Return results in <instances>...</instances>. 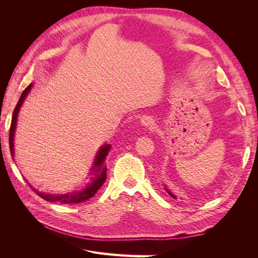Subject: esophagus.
<instances>
[{
    "instance_id": "esophagus-1",
    "label": "esophagus",
    "mask_w": 258,
    "mask_h": 258,
    "mask_svg": "<svg viewBox=\"0 0 258 258\" xmlns=\"http://www.w3.org/2000/svg\"><path fill=\"white\" fill-rule=\"evenodd\" d=\"M142 124L144 127L146 128H153L154 124H155V121L154 119L152 118V117H143L142 118Z\"/></svg>"
}]
</instances>
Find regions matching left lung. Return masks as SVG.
<instances>
[{"label": "left lung", "mask_w": 258, "mask_h": 258, "mask_svg": "<svg viewBox=\"0 0 258 258\" xmlns=\"http://www.w3.org/2000/svg\"><path fill=\"white\" fill-rule=\"evenodd\" d=\"M167 191H168V192L170 194V196H171V197H172V198H175V196H174V195H172V194H171V192H170V191H169L168 189H167Z\"/></svg>", "instance_id": "left-lung-1"}]
</instances>
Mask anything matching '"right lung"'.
I'll list each match as a JSON object with an SVG mask.
<instances>
[{"mask_svg":"<svg viewBox=\"0 0 258 258\" xmlns=\"http://www.w3.org/2000/svg\"><path fill=\"white\" fill-rule=\"evenodd\" d=\"M32 84H30L28 87L23 90L21 93V97L18 101V103L15 107L13 117H12V122H11V129H10V150L12 156H14V134H15V129H16V123H17V116L20 110V106L25 101L28 92L32 88ZM111 145H104L103 147H101V150L98 152L96 156V160L93 162V168L92 170L95 171V176L91 177L90 182L88 185L86 186V188L83 190H76L75 192L72 194H64V195H49V194H44L41 191H37L36 189L33 188V190L46 201H50V202H58V204L62 205H76V204H81V202H84L86 200H88L95 196V194L101 188V186L103 185L106 178V168L103 166L104 160L106 155L110 151Z\"/></svg>","mask_w":258,"mask_h":258,"instance_id":"1","label":"right lung"}]
</instances>
